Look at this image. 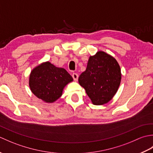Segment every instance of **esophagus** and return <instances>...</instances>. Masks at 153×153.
<instances>
[{
  "label": "esophagus",
  "mask_w": 153,
  "mask_h": 153,
  "mask_svg": "<svg viewBox=\"0 0 153 153\" xmlns=\"http://www.w3.org/2000/svg\"><path fill=\"white\" fill-rule=\"evenodd\" d=\"M78 77H79L78 74L76 73H74L72 74V77L74 78V80L75 81V82H77V79H78Z\"/></svg>",
  "instance_id": "obj_1"
}]
</instances>
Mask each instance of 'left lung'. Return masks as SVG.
Masks as SVG:
<instances>
[{
    "label": "left lung",
    "instance_id": "1",
    "mask_svg": "<svg viewBox=\"0 0 153 153\" xmlns=\"http://www.w3.org/2000/svg\"><path fill=\"white\" fill-rule=\"evenodd\" d=\"M121 79V69L117 60L105 52L98 51L89 57L78 82L93 105H102L115 95Z\"/></svg>",
    "mask_w": 153,
    "mask_h": 153
}]
</instances>
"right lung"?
Masks as SVG:
<instances>
[{
    "label": "right lung",
    "instance_id": "right-lung-1",
    "mask_svg": "<svg viewBox=\"0 0 153 153\" xmlns=\"http://www.w3.org/2000/svg\"><path fill=\"white\" fill-rule=\"evenodd\" d=\"M72 81V77L64 68L45 62L32 70L29 85L37 98L45 102L53 103L62 95L65 86Z\"/></svg>",
    "mask_w": 153,
    "mask_h": 153
}]
</instances>
